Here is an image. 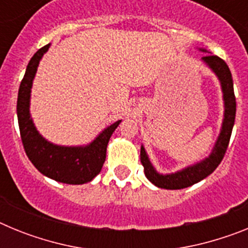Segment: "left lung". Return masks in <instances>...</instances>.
Wrapping results in <instances>:
<instances>
[{
	"label": "left lung",
	"instance_id": "8db88e82",
	"mask_svg": "<svg viewBox=\"0 0 248 248\" xmlns=\"http://www.w3.org/2000/svg\"><path fill=\"white\" fill-rule=\"evenodd\" d=\"M202 61L217 76L221 82V87H222L223 102H225V118H223L222 122V129H221L217 141L215 144L211 155L209 157H206L201 163L183 169L181 171H177L175 174H159L154 169V166L151 165L144 146H141V149H140V161L144 166L145 176L148 177L149 181H151L155 186L161 187V189H184V187H189V186L207 177L215 171V169L220 165L223 156H225L227 146H229L236 117V98L235 93H233V80H232L231 72H230V68L226 64V62L217 56L202 57Z\"/></svg>",
	"mask_w": 248,
	"mask_h": 248
}]
</instances>
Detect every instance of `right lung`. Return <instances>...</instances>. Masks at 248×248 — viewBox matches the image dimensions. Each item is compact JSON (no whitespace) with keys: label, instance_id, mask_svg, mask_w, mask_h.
Returning a JSON list of instances; mask_svg holds the SVG:
<instances>
[{"label":"right lung","instance_id":"right-lung-1","mask_svg":"<svg viewBox=\"0 0 248 248\" xmlns=\"http://www.w3.org/2000/svg\"><path fill=\"white\" fill-rule=\"evenodd\" d=\"M48 48L49 45L45 46L31 58L19 85L17 118L22 144L28 159L39 172L59 183L80 185L92 181L100 172L107 156L109 139L122 120L104 129L87 146L54 145L39 134L31 118L30 97L37 67Z\"/></svg>","mask_w":248,"mask_h":248}]
</instances>
